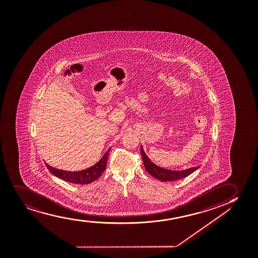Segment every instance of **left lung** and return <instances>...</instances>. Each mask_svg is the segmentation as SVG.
Returning a JSON list of instances; mask_svg holds the SVG:
<instances>
[{"mask_svg": "<svg viewBox=\"0 0 258 258\" xmlns=\"http://www.w3.org/2000/svg\"><path fill=\"white\" fill-rule=\"evenodd\" d=\"M141 155L143 156L144 167H145V169L148 171V173H150V175H153L154 177L159 179L162 181H175V180L184 178L199 168V166H198V167H195V168H189V169L180 170V171L162 169V168L156 165L155 163H153L150 161V158L146 156V154L144 152L143 147H141Z\"/></svg>", "mask_w": 258, "mask_h": 258, "instance_id": "left-lung-1", "label": "left lung"}]
</instances>
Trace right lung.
Wrapping results in <instances>:
<instances>
[{"label":"right lung","instance_id":"right-lung-1","mask_svg":"<svg viewBox=\"0 0 258 258\" xmlns=\"http://www.w3.org/2000/svg\"><path fill=\"white\" fill-rule=\"evenodd\" d=\"M109 151L110 149L107 150V152L95 165L81 171L70 172L55 169L47 164L46 162H45V165L48 168V170L53 175L57 176L58 178L62 179L64 181H69L75 184H89L90 182L96 181V179H98L102 173L105 171Z\"/></svg>","mask_w":258,"mask_h":258}]
</instances>
